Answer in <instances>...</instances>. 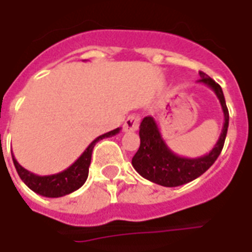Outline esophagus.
Wrapping results in <instances>:
<instances>
[{
    "instance_id": "obj_1",
    "label": "esophagus",
    "mask_w": 252,
    "mask_h": 252,
    "mask_svg": "<svg viewBox=\"0 0 252 252\" xmlns=\"http://www.w3.org/2000/svg\"><path fill=\"white\" fill-rule=\"evenodd\" d=\"M137 128H139V117L136 115L128 116L124 126H123V129L126 132H133L137 131Z\"/></svg>"
}]
</instances>
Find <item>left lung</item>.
I'll return each mask as SVG.
<instances>
[{
	"label": "left lung",
	"instance_id": "8db88e82",
	"mask_svg": "<svg viewBox=\"0 0 252 252\" xmlns=\"http://www.w3.org/2000/svg\"><path fill=\"white\" fill-rule=\"evenodd\" d=\"M200 83H205L206 86L215 92L217 98L221 105L224 113V123L219 140L211 151L198 158H185L174 154L166 144L159 131L157 121L151 116L144 117L140 123V147L132 158V166L143 178L151 181L166 188H175V186L185 185L205 173L212 164L216 162L219 155L221 153L222 146L225 142L229 123V113H228L225 98L220 88L205 72L200 71Z\"/></svg>",
	"mask_w": 252,
	"mask_h": 252
}]
</instances>
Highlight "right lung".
Masks as SVG:
<instances>
[{
  "mask_svg": "<svg viewBox=\"0 0 252 252\" xmlns=\"http://www.w3.org/2000/svg\"><path fill=\"white\" fill-rule=\"evenodd\" d=\"M120 129L121 128H116L113 131L106 132L104 135H99L98 137H95L93 142L89 144L88 148L83 151L82 155L71 166H68L66 170H63L61 173H57V174H33V173H31L27 169H24L16 160L14 155H12L14 167H16L20 178L23 180L25 185L28 186L31 190H33L35 193H37V194L44 195V197H51V198H57V197H63V195L70 194L72 191L79 189L88 180L89 166H90V160H92V153H93V148L97 144V142L102 140L105 137L115 136V135H117L120 132Z\"/></svg>",
  "mask_w": 252,
  "mask_h": 252,
  "instance_id": "add662e5",
  "label": "right lung"
}]
</instances>
